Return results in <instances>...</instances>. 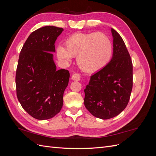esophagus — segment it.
Masks as SVG:
<instances>
[{"instance_id": "esophagus-1", "label": "esophagus", "mask_w": 156, "mask_h": 156, "mask_svg": "<svg viewBox=\"0 0 156 156\" xmlns=\"http://www.w3.org/2000/svg\"><path fill=\"white\" fill-rule=\"evenodd\" d=\"M72 79L74 80V81H80V79H81V75L79 73H74L72 75Z\"/></svg>"}]
</instances>
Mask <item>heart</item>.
<instances>
[{
  "mask_svg": "<svg viewBox=\"0 0 156 156\" xmlns=\"http://www.w3.org/2000/svg\"><path fill=\"white\" fill-rule=\"evenodd\" d=\"M65 48L56 49L58 58L69 62L77 56V64L87 73L100 72L109 63L112 55V44L107 35L101 32H77L65 41Z\"/></svg>",
  "mask_w": 156,
  "mask_h": 156,
  "instance_id": "heart-1",
  "label": "heart"
}]
</instances>
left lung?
Returning <instances> with one entry per match:
<instances>
[{"mask_svg": "<svg viewBox=\"0 0 156 156\" xmlns=\"http://www.w3.org/2000/svg\"><path fill=\"white\" fill-rule=\"evenodd\" d=\"M112 57L106 66L90 77L84 90V103L95 117L110 119L124 110L133 87V64L124 40L111 29Z\"/></svg>", "mask_w": 156, "mask_h": 156, "instance_id": "8db88e82", "label": "left lung"}]
</instances>
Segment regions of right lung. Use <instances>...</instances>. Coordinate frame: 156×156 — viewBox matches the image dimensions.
Masks as SVG:
<instances>
[{
    "label": "right lung",
    "instance_id": "add662e5",
    "mask_svg": "<svg viewBox=\"0 0 156 156\" xmlns=\"http://www.w3.org/2000/svg\"><path fill=\"white\" fill-rule=\"evenodd\" d=\"M63 30L45 26L32 32L19 57L16 75L17 99L24 110L37 120L54 117L63 105L69 73L64 69H56L52 53Z\"/></svg>",
    "mask_w": 156,
    "mask_h": 156
}]
</instances>
